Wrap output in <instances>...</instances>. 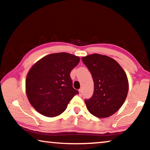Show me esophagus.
I'll return each mask as SVG.
<instances>
[{"label":"esophagus","instance_id":"esophagus-1","mask_svg":"<svg viewBox=\"0 0 150 150\" xmlns=\"http://www.w3.org/2000/svg\"><path fill=\"white\" fill-rule=\"evenodd\" d=\"M79 95H80V96H82V93H83V90H82V88H80L79 90Z\"/></svg>","mask_w":150,"mask_h":150}]
</instances>
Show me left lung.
Returning <instances> with one entry per match:
<instances>
[{"label": "left lung", "instance_id": "1", "mask_svg": "<svg viewBox=\"0 0 150 150\" xmlns=\"http://www.w3.org/2000/svg\"><path fill=\"white\" fill-rule=\"evenodd\" d=\"M91 73L94 92L85 100L88 111L103 118L114 114L122 107L127 96L129 83L125 72L113 59L93 54L81 58Z\"/></svg>", "mask_w": 150, "mask_h": 150}]
</instances>
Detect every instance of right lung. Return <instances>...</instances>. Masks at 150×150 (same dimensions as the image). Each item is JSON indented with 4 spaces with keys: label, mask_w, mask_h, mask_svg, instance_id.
Wrapping results in <instances>:
<instances>
[{
    "label": "right lung",
    "mask_w": 150,
    "mask_h": 150,
    "mask_svg": "<svg viewBox=\"0 0 150 150\" xmlns=\"http://www.w3.org/2000/svg\"><path fill=\"white\" fill-rule=\"evenodd\" d=\"M79 57L66 52L44 57L32 66L25 80L26 95L36 111L54 117L65 111L78 91L74 89L70 76Z\"/></svg>",
    "instance_id": "add662e5"
}]
</instances>
